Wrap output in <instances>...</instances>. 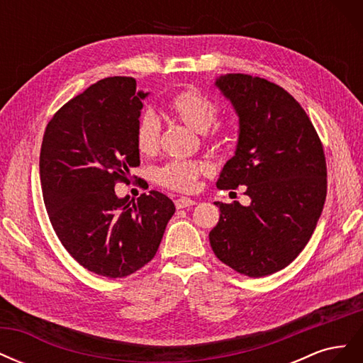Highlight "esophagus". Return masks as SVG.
<instances>
[{"label":"esophagus","mask_w":363,"mask_h":363,"mask_svg":"<svg viewBox=\"0 0 363 363\" xmlns=\"http://www.w3.org/2000/svg\"><path fill=\"white\" fill-rule=\"evenodd\" d=\"M195 204H196L195 200L186 199V196H182V199L175 200V207H177V208H186V207H191V206H195Z\"/></svg>","instance_id":"1"}]
</instances>
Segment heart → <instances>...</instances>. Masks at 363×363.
I'll use <instances>...</instances> for the list:
<instances>
[{"instance_id": "1", "label": "heart", "mask_w": 363, "mask_h": 363, "mask_svg": "<svg viewBox=\"0 0 363 363\" xmlns=\"http://www.w3.org/2000/svg\"><path fill=\"white\" fill-rule=\"evenodd\" d=\"M168 112L186 127L206 133L213 125L218 116V104L199 89H186L169 98ZM136 147L142 155H155L160 142V123L151 112L142 115L136 125ZM211 167L206 162L172 160L155 172L156 182L164 188L180 192L195 189L196 180L201 174H207Z\"/></svg>"}]
</instances>
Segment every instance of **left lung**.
I'll use <instances>...</instances> for the list:
<instances>
[{
    "instance_id": "1",
    "label": "left lung",
    "mask_w": 363,
    "mask_h": 363,
    "mask_svg": "<svg viewBox=\"0 0 363 363\" xmlns=\"http://www.w3.org/2000/svg\"><path fill=\"white\" fill-rule=\"evenodd\" d=\"M215 86L239 118L235 156L216 186H247L251 203L216 201L221 215L208 240L215 256L236 272L269 276L300 255L321 216L327 195L321 140L283 87L247 74L221 75Z\"/></svg>"
}]
</instances>
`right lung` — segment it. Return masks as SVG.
Wrapping results in <instances>:
<instances>
[{
    "label": "right lung",
    "instance_id": "add662e5",
    "mask_svg": "<svg viewBox=\"0 0 363 363\" xmlns=\"http://www.w3.org/2000/svg\"><path fill=\"white\" fill-rule=\"evenodd\" d=\"M131 77H108L72 98L48 123L39 172L43 201L62 245L87 271L127 277L155 257L174 203L157 191L135 201L115 194L138 167L142 101Z\"/></svg>",
    "mask_w": 363,
    "mask_h": 363
}]
</instances>
